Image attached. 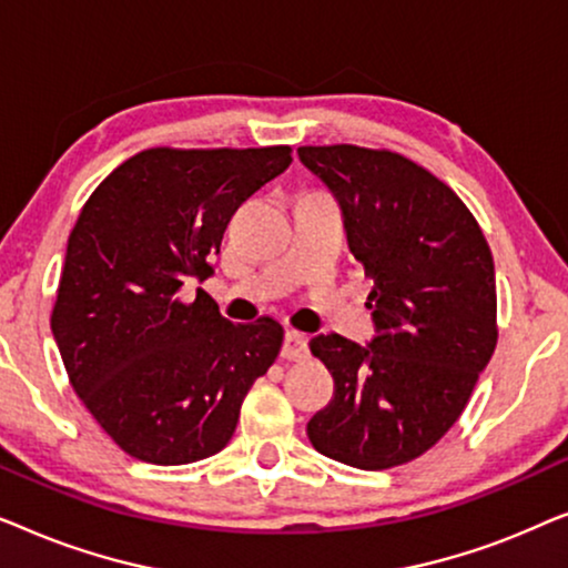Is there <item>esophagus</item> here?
<instances>
[{"label":"esophagus","mask_w":568,"mask_h":568,"mask_svg":"<svg viewBox=\"0 0 568 568\" xmlns=\"http://www.w3.org/2000/svg\"><path fill=\"white\" fill-rule=\"evenodd\" d=\"M282 356L284 359H302V356H307V338L297 331H286Z\"/></svg>","instance_id":"obj_1"}]
</instances>
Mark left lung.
Listing matches in <instances>:
<instances>
[{"label":"left lung","instance_id":"obj_1","mask_svg":"<svg viewBox=\"0 0 568 568\" xmlns=\"http://www.w3.org/2000/svg\"><path fill=\"white\" fill-rule=\"evenodd\" d=\"M297 154L338 201L375 323L367 346L338 333L310 341L336 387L307 437L352 468H395L445 437L491 359V251L457 193L403 154L354 144Z\"/></svg>","mask_w":568,"mask_h":568}]
</instances>
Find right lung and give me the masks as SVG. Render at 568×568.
<instances>
[{"label": "right lung", "mask_w": 568, "mask_h": 568, "mask_svg": "<svg viewBox=\"0 0 568 568\" xmlns=\"http://www.w3.org/2000/svg\"><path fill=\"white\" fill-rule=\"evenodd\" d=\"M290 146L139 152L98 185L67 243L51 331L74 393L123 453L154 465L216 455L278 356L271 317L235 325L204 282L243 201Z\"/></svg>", "instance_id": "1"}]
</instances>
